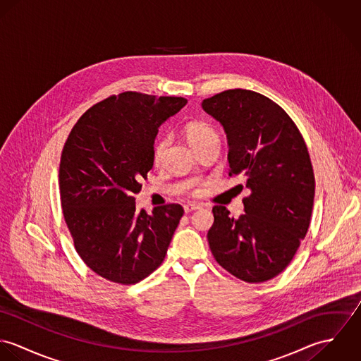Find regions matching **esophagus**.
Returning a JSON list of instances; mask_svg holds the SVG:
<instances>
[{"label":"esophagus","instance_id":"34e87169","mask_svg":"<svg viewBox=\"0 0 361 361\" xmlns=\"http://www.w3.org/2000/svg\"><path fill=\"white\" fill-rule=\"evenodd\" d=\"M183 208H185V212L189 214V212L196 211V209H199V208H202V207L199 206V204H195V203H190V204H185Z\"/></svg>","mask_w":361,"mask_h":361}]
</instances>
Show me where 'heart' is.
<instances>
[{"mask_svg": "<svg viewBox=\"0 0 361 361\" xmlns=\"http://www.w3.org/2000/svg\"><path fill=\"white\" fill-rule=\"evenodd\" d=\"M218 135L216 130L207 125L203 122H192L186 126V137L189 140V143L192 145V147L203 143L207 139L212 137ZM166 150V140H159L157 145H155L154 149V159L155 162H159L161 158L164 157V153Z\"/></svg>", "mask_w": 361, "mask_h": 361, "instance_id": "b5f03b06", "label": "heart"}]
</instances>
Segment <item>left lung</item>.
<instances>
[{"instance_id":"obj_1","label":"left lung","mask_w":361,"mask_h":361,"mask_svg":"<svg viewBox=\"0 0 361 361\" xmlns=\"http://www.w3.org/2000/svg\"><path fill=\"white\" fill-rule=\"evenodd\" d=\"M202 108L225 129L229 175H242L250 190L239 218L212 208L211 253L242 281H268L292 261L309 229L315 180L307 146L289 115L256 92L225 90Z\"/></svg>"}]
</instances>
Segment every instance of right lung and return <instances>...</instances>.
<instances>
[{
    "label": "right lung",
    "mask_w": 361,
    "mask_h": 361,
    "mask_svg": "<svg viewBox=\"0 0 361 361\" xmlns=\"http://www.w3.org/2000/svg\"><path fill=\"white\" fill-rule=\"evenodd\" d=\"M188 103L135 92L87 109L61 155L59 193L76 252L96 274L130 285L164 261L183 215L180 204L137 211L140 179L154 165L158 128Z\"/></svg>",
    "instance_id": "right-lung-1"
}]
</instances>
